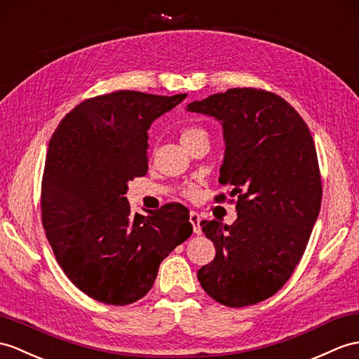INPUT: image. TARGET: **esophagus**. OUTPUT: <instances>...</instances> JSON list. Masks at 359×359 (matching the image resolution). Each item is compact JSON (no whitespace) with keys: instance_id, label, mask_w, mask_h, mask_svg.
<instances>
[{"instance_id":"obj_1","label":"esophagus","mask_w":359,"mask_h":359,"mask_svg":"<svg viewBox=\"0 0 359 359\" xmlns=\"http://www.w3.org/2000/svg\"><path fill=\"white\" fill-rule=\"evenodd\" d=\"M189 222L193 224V229H194V234H202V226H200V215L196 211H191L189 212Z\"/></svg>"}]
</instances>
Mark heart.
I'll return each instance as SVG.
<instances>
[{"label": "heart", "instance_id": "1", "mask_svg": "<svg viewBox=\"0 0 359 359\" xmlns=\"http://www.w3.org/2000/svg\"><path fill=\"white\" fill-rule=\"evenodd\" d=\"M200 140H210V135H208V131L203 127H200V125H191V127H187L180 131V142L187 148L197 144V142H200ZM183 191H185V194H193L194 187L188 185Z\"/></svg>", "mask_w": 359, "mask_h": 359}]
</instances>
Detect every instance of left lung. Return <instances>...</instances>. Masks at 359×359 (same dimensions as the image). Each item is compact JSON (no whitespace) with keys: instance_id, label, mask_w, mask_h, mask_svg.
I'll use <instances>...</instances> for the list:
<instances>
[{"instance_id":"left-lung-1","label":"left lung","mask_w":359,"mask_h":359,"mask_svg":"<svg viewBox=\"0 0 359 359\" xmlns=\"http://www.w3.org/2000/svg\"><path fill=\"white\" fill-rule=\"evenodd\" d=\"M187 110L222 122L226 149L219 182L237 196L231 226L200 222L215 257L197 278L223 306L257 304L294 273L320 214L323 187L312 135L292 105L260 88H229Z\"/></svg>"}]
</instances>
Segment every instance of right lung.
Masks as SVG:
<instances>
[{"label": "right lung", "instance_id": "1", "mask_svg": "<svg viewBox=\"0 0 359 359\" xmlns=\"http://www.w3.org/2000/svg\"><path fill=\"white\" fill-rule=\"evenodd\" d=\"M187 95L119 90L86 99L57 125L41 185L56 262L90 298L127 306L148 294L165 257L193 234L189 211L166 203L133 214L128 182L148 171V130Z\"/></svg>", "mask_w": 359, "mask_h": 359}]
</instances>
